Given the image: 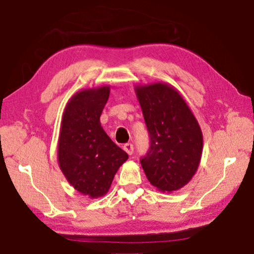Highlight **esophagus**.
Masks as SVG:
<instances>
[{
	"label": "esophagus",
	"instance_id": "34e87169",
	"mask_svg": "<svg viewBox=\"0 0 254 254\" xmlns=\"http://www.w3.org/2000/svg\"><path fill=\"white\" fill-rule=\"evenodd\" d=\"M123 148H124V150H126L128 155H132V154H133L134 147H133V145H132L131 142H127V143H126V145L123 146Z\"/></svg>",
	"mask_w": 254,
	"mask_h": 254
}]
</instances>
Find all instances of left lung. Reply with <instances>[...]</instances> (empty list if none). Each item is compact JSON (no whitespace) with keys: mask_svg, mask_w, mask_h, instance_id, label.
Segmentation results:
<instances>
[{"mask_svg":"<svg viewBox=\"0 0 254 254\" xmlns=\"http://www.w3.org/2000/svg\"><path fill=\"white\" fill-rule=\"evenodd\" d=\"M149 134L140 163L149 183L162 191L184 187L198 168L203 137L197 121L172 86L154 83L135 89Z\"/></svg>","mask_w":254,"mask_h":254,"instance_id":"left-lung-1","label":"left lung"}]
</instances>
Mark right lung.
I'll return each mask as SVG.
<instances>
[{"mask_svg":"<svg viewBox=\"0 0 254 254\" xmlns=\"http://www.w3.org/2000/svg\"><path fill=\"white\" fill-rule=\"evenodd\" d=\"M109 89L79 91L67 104L58 145L60 169L68 183L90 197L108 191L127 154L108 137L100 124Z\"/></svg>","mask_w":254,"mask_h":254,"instance_id":"1","label":"right lung"}]
</instances>
